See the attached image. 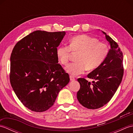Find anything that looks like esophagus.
<instances>
[{
    "label": "esophagus",
    "instance_id": "34e87169",
    "mask_svg": "<svg viewBox=\"0 0 133 133\" xmlns=\"http://www.w3.org/2000/svg\"><path fill=\"white\" fill-rule=\"evenodd\" d=\"M70 81H74L75 80V78L74 77H72V76H70Z\"/></svg>",
    "mask_w": 133,
    "mask_h": 133
}]
</instances>
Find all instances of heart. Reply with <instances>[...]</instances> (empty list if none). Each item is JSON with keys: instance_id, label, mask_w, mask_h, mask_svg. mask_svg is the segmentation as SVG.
Returning <instances> with one entry per match:
<instances>
[{"instance_id": "1", "label": "heart", "mask_w": 133, "mask_h": 133, "mask_svg": "<svg viewBox=\"0 0 133 133\" xmlns=\"http://www.w3.org/2000/svg\"><path fill=\"white\" fill-rule=\"evenodd\" d=\"M71 51L79 52L76 61L65 67V71L72 76L82 74L86 70L96 69L102 63L108 54L107 45L98 42L95 38L83 34L72 37L70 46L62 45L56 51V56L62 64H67Z\"/></svg>"}]
</instances>
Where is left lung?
I'll return each mask as SVG.
<instances>
[{
	"label": "left lung",
	"instance_id": "left-lung-1",
	"mask_svg": "<svg viewBox=\"0 0 133 133\" xmlns=\"http://www.w3.org/2000/svg\"><path fill=\"white\" fill-rule=\"evenodd\" d=\"M110 49L104 61L87 75L94 81L91 84L84 78H79L80 89L77 99L82 105L89 109H97L105 105L113 97L122 82L123 75V54L118 44L106 33Z\"/></svg>",
	"mask_w": 133,
	"mask_h": 133
}]
</instances>
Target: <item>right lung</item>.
Instances as JSON below:
<instances>
[{
    "mask_svg": "<svg viewBox=\"0 0 133 133\" xmlns=\"http://www.w3.org/2000/svg\"><path fill=\"white\" fill-rule=\"evenodd\" d=\"M66 32L35 31L19 41L10 58V83L24 106L35 112L51 107L69 75L58 63L56 51Z\"/></svg>",
    "mask_w": 133,
    "mask_h": 133,
    "instance_id": "right-lung-1",
    "label": "right lung"
}]
</instances>
